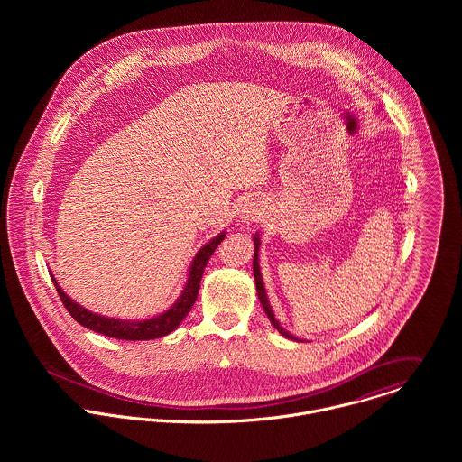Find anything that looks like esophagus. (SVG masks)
Returning <instances> with one entry per match:
<instances>
[{
  "instance_id": "34e87169",
  "label": "esophagus",
  "mask_w": 462,
  "mask_h": 462,
  "mask_svg": "<svg viewBox=\"0 0 462 462\" xmlns=\"http://www.w3.org/2000/svg\"><path fill=\"white\" fill-rule=\"evenodd\" d=\"M260 215H262V208H260V204L256 202V200H247V202H244L242 204V209H240V220L242 222H254V220H258L260 218Z\"/></svg>"
}]
</instances>
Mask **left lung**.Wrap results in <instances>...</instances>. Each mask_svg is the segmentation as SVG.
Returning <instances> with one entry per match:
<instances>
[{
  "mask_svg": "<svg viewBox=\"0 0 462 462\" xmlns=\"http://www.w3.org/2000/svg\"><path fill=\"white\" fill-rule=\"evenodd\" d=\"M260 245H262V240H260V233L254 235V260H253V270H254V281H256V290H258V297H260V302L263 306L264 313L270 320V324L279 330L284 337L288 339H299L295 337L291 332H288L286 329L281 328L279 320H275V315L272 311V306L268 304V299H266V291H264L263 277H262V270H260V258H258V253H260Z\"/></svg>",
  "mask_w": 462,
  "mask_h": 462,
  "instance_id": "obj_1",
  "label": "left lung"
}]
</instances>
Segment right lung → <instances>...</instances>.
<instances>
[{"label": "right lung", "mask_w": 462, "mask_h": 462, "mask_svg": "<svg viewBox=\"0 0 462 462\" xmlns=\"http://www.w3.org/2000/svg\"><path fill=\"white\" fill-rule=\"evenodd\" d=\"M226 231L218 233L215 238H211L206 245H202L199 249L196 258L192 260L190 268H189V277L187 282L183 286L181 295L178 297V300L165 310L163 313L152 317V319H145V320H123V319H110L105 315H97L88 311L87 308L79 306L78 302H74L70 297H67L66 291L60 288V284L57 282L55 275H51L53 284L66 306L69 315L81 324L87 329L105 334L108 337H117V339H130V341H143V339H156L162 336L171 334L172 330L178 329V326L185 320V317L189 315V311L192 310L196 299H198L199 284H200V277L202 272L206 268V264L209 262L211 254L215 253V249L218 247V244L224 240Z\"/></svg>", "instance_id": "1"}]
</instances>
